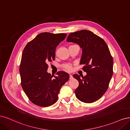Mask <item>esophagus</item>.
Returning a JSON list of instances; mask_svg holds the SVG:
<instances>
[{
    "label": "esophagus",
    "mask_w": 130,
    "mask_h": 130,
    "mask_svg": "<svg viewBox=\"0 0 130 130\" xmlns=\"http://www.w3.org/2000/svg\"><path fill=\"white\" fill-rule=\"evenodd\" d=\"M73 78V76H72V74H70V79H71Z\"/></svg>",
    "instance_id": "34e87169"
}]
</instances>
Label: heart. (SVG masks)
<instances>
[{"instance_id": "obj_1", "label": "heart", "mask_w": 130, "mask_h": 130, "mask_svg": "<svg viewBox=\"0 0 130 130\" xmlns=\"http://www.w3.org/2000/svg\"><path fill=\"white\" fill-rule=\"evenodd\" d=\"M62 68H63L64 69H65L67 71H71V70H72V66L71 64L68 63V64H65L62 65Z\"/></svg>"}]
</instances>
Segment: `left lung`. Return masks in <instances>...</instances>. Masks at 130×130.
I'll return each mask as SVG.
<instances>
[{"instance_id":"left-lung-1","label":"left lung","mask_w":130,"mask_h":130,"mask_svg":"<svg viewBox=\"0 0 130 130\" xmlns=\"http://www.w3.org/2000/svg\"><path fill=\"white\" fill-rule=\"evenodd\" d=\"M68 42L78 44L82 48L80 64L84 66L85 76L75 74L79 82L75 90L76 97L85 103H92L106 92L113 75V60L106 43L103 39L90 31L82 30L71 33Z\"/></svg>"}]
</instances>
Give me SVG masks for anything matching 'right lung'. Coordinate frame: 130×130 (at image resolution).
Instances as JSON below:
<instances>
[{"instance_id": "obj_1", "label": "right lung", "mask_w": 130, "mask_h": 130, "mask_svg": "<svg viewBox=\"0 0 130 130\" xmlns=\"http://www.w3.org/2000/svg\"><path fill=\"white\" fill-rule=\"evenodd\" d=\"M66 36L41 33L23 50L19 68L21 85L29 100L37 106L45 107L56 103L61 87L69 79L64 71L58 72L54 78L47 72V63L55 59L56 48Z\"/></svg>"}]
</instances>
